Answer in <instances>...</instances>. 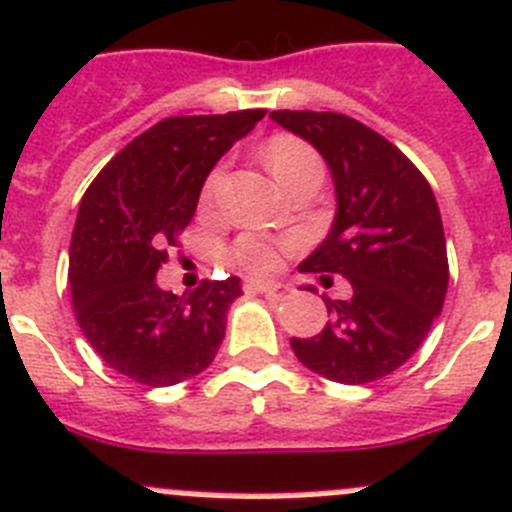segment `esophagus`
<instances>
[{
    "mask_svg": "<svg viewBox=\"0 0 512 512\" xmlns=\"http://www.w3.org/2000/svg\"><path fill=\"white\" fill-rule=\"evenodd\" d=\"M242 288L247 293H260V295H278L280 293V285L278 283H262V280H245Z\"/></svg>",
    "mask_w": 512,
    "mask_h": 512,
    "instance_id": "esophagus-1",
    "label": "esophagus"
}]
</instances>
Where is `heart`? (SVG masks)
I'll list each match as a JSON object with an SVG mask.
<instances>
[{"label":"heart","mask_w":512,"mask_h":512,"mask_svg":"<svg viewBox=\"0 0 512 512\" xmlns=\"http://www.w3.org/2000/svg\"><path fill=\"white\" fill-rule=\"evenodd\" d=\"M262 161H265V166L270 169V174L275 176L280 184H283L288 176H293L295 171L305 169V166L321 164V161H318V156H315L313 148H310L303 138L288 136V133L272 136L270 141L265 143ZM217 179L219 176L212 174L207 179V184H204V189H202L204 204L212 202L214 189H217ZM285 250H288V245H285V242H275V240H270V237H265V234L245 232L237 237V242L232 245L229 255H232V260L237 262L242 270L250 272V275H257V278H262V275H270V272L278 270L280 262H283Z\"/></svg>","instance_id":"heart-1"}]
</instances>
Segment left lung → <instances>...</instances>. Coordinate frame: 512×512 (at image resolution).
Here are the masks:
<instances>
[{
  "label": "left lung",
  "instance_id": "obj_1",
  "mask_svg": "<svg viewBox=\"0 0 512 512\" xmlns=\"http://www.w3.org/2000/svg\"><path fill=\"white\" fill-rule=\"evenodd\" d=\"M331 166L338 214L331 234L300 265L351 283L348 300L323 295L331 321L290 338L295 356L338 384H371L414 356L442 313L450 262L437 199L422 171L374 128L343 113L272 111Z\"/></svg>",
  "mask_w": 512,
  "mask_h": 512
}]
</instances>
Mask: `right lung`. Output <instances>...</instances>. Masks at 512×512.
I'll use <instances>...</instances> for the list:
<instances>
[{
	"mask_svg": "<svg viewBox=\"0 0 512 512\" xmlns=\"http://www.w3.org/2000/svg\"><path fill=\"white\" fill-rule=\"evenodd\" d=\"M262 108L164 118L123 146L83 194L68 280L78 326L105 364L146 386L197 376L217 356L240 278L166 293L156 272L197 212L212 166Z\"/></svg>",
	"mask_w": 512,
	"mask_h": 512,
	"instance_id": "1",
	"label": "right lung"
}]
</instances>
